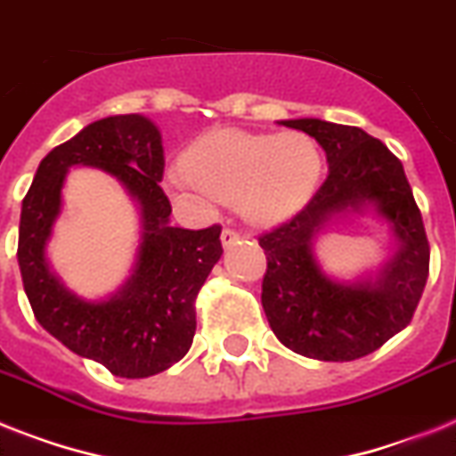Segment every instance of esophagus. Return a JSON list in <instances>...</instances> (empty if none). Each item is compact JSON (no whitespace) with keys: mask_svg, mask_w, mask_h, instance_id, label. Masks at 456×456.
<instances>
[{"mask_svg":"<svg viewBox=\"0 0 456 456\" xmlns=\"http://www.w3.org/2000/svg\"><path fill=\"white\" fill-rule=\"evenodd\" d=\"M239 239H240V234H239V232H236V229H232V227L222 229V246H224V248L234 246V243Z\"/></svg>","mask_w":456,"mask_h":456,"instance_id":"34e87169","label":"esophagus"}]
</instances>
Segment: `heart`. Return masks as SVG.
<instances>
[{"label": "heart", "instance_id": "b5f03b06", "mask_svg": "<svg viewBox=\"0 0 456 456\" xmlns=\"http://www.w3.org/2000/svg\"><path fill=\"white\" fill-rule=\"evenodd\" d=\"M321 170L318 142L302 131H217L184 154V170H170L168 187L190 199L236 203L250 222L272 224L312 196Z\"/></svg>", "mask_w": 456, "mask_h": 456}]
</instances>
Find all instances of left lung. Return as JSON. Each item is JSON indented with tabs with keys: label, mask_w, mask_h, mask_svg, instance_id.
<instances>
[{
	"label": "left lung",
	"mask_w": 456,
	"mask_h": 456,
	"mask_svg": "<svg viewBox=\"0 0 456 456\" xmlns=\"http://www.w3.org/2000/svg\"><path fill=\"white\" fill-rule=\"evenodd\" d=\"M325 150L328 177L288 222L257 236L266 255L262 306L273 335L299 356L356 361L410 325L428 279V239L398 157L356 126L283 121ZM402 240L377 281L337 284L317 269L311 239L337 212L367 203Z\"/></svg>",
	"instance_id": "obj_1"
}]
</instances>
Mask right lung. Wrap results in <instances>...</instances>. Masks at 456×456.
<instances>
[{
    "label": "right lung",
    "mask_w": 456,
    "mask_h": 456,
    "mask_svg": "<svg viewBox=\"0 0 456 456\" xmlns=\"http://www.w3.org/2000/svg\"><path fill=\"white\" fill-rule=\"evenodd\" d=\"M69 165L107 169L139 201L143 216L136 272L105 303H86L65 291L43 253ZM161 177L164 147L157 126L140 114L107 117L48 151L20 210L18 265L35 318L69 351L126 379L164 372L190 351L196 295L222 255L220 224L196 232L170 227Z\"/></svg>",
    "instance_id": "right-lung-1"
}]
</instances>
